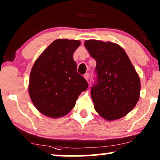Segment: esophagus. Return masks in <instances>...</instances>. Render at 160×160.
Listing matches in <instances>:
<instances>
[{
    "mask_svg": "<svg viewBox=\"0 0 160 160\" xmlns=\"http://www.w3.org/2000/svg\"><path fill=\"white\" fill-rule=\"evenodd\" d=\"M84 78H85V79H86L87 81H88L89 78H90V74H89L88 72V73H85L84 76Z\"/></svg>",
    "mask_w": 160,
    "mask_h": 160,
    "instance_id": "1",
    "label": "esophagus"
}]
</instances>
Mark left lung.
<instances>
[{"label":"left lung","instance_id":"8db88e82","mask_svg":"<svg viewBox=\"0 0 160 160\" xmlns=\"http://www.w3.org/2000/svg\"><path fill=\"white\" fill-rule=\"evenodd\" d=\"M84 46L96 61L91 88L95 110L107 121L124 117L135 107L140 92V78L129 58L115 43L90 39Z\"/></svg>","mask_w":160,"mask_h":160}]
</instances>
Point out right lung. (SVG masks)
<instances>
[{
    "instance_id": "1",
    "label": "right lung",
    "mask_w": 160,
    "mask_h": 160,
    "mask_svg": "<svg viewBox=\"0 0 160 160\" xmlns=\"http://www.w3.org/2000/svg\"><path fill=\"white\" fill-rule=\"evenodd\" d=\"M79 45L78 40L56 39L33 65L29 95L35 107L48 117L67 115L80 93L88 88L73 60L74 51Z\"/></svg>"
}]
</instances>
